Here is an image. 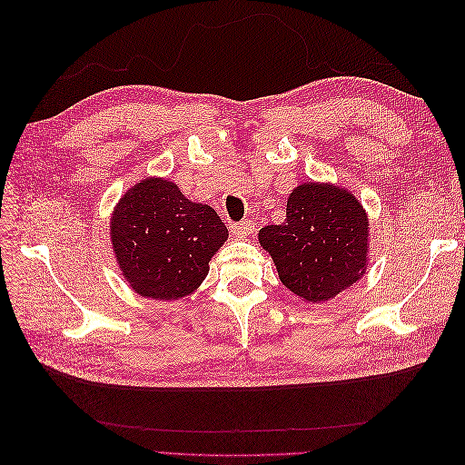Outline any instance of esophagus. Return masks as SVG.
Wrapping results in <instances>:
<instances>
[{
  "mask_svg": "<svg viewBox=\"0 0 465 465\" xmlns=\"http://www.w3.org/2000/svg\"><path fill=\"white\" fill-rule=\"evenodd\" d=\"M252 229H254V223L244 219V221H241V223L231 224V234L236 236V238H246V236L252 232Z\"/></svg>",
  "mask_w": 465,
  "mask_h": 465,
  "instance_id": "esophagus-1",
  "label": "esophagus"
}]
</instances>
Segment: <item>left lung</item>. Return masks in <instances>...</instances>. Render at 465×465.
Listing matches in <instances>:
<instances>
[{
	"label": "left lung",
	"mask_w": 465,
	"mask_h": 465,
	"mask_svg": "<svg viewBox=\"0 0 465 465\" xmlns=\"http://www.w3.org/2000/svg\"><path fill=\"white\" fill-rule=\"evenodd\" d=\"M258 236L281 283L308 302L333 299L367 270L369 219L343 188L297 186L287 200V219Z\"/></svg>",
	"instance_id": "8db88e82"
}]
</instances>
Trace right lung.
I'll use <instances>...</instances> for the list:
<instances>
[{
  "mask_svg": "<svg viewBox=\"0 0 465 465\" xmlns=\"http://www.w3.org/2000/svg\"><path fill=\"white\" fill-rule=\"evenodd\" d=\"M110 236L130 287L147 299L174 301L198 289L229 231L213 207L186 200L173 182L149 178L120 200Z\"/></svg>",
  "mask_w": 465,
  "mask_h": 465,
  "instance_id": "add662e5",
  "label": "right lung"
}]
</instances>
